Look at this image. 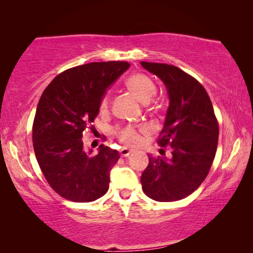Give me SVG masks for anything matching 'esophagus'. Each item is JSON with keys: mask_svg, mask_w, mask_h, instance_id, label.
Instances as JSON below:
<instances>
[{"mask_svg": "<svg viewBox=\"0 0 253 253\" xmlns=\"http://www.w3.org/2000/svg\"><path fill=\"white\" fill-rule=\"evenodd\" d=\"M131 153H132V151L129 150V148H126V147H123V148H121V151H120V154H121V157H124V158L129 157V155H130Z\"/></svg>", "mask_w": 253, "mask_h": 253, "instance_id": "1", "label": "esophagus"}]
</instances>
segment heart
<instances>
[{"label": "heart", "instance_id": "1", "mask_svg": "<svg viewBox=\"0 0 253 253\" xmlns=\"http://www.w3.org/2000/svg\"><path fill=\"white\" fill-rule=\"evenodd\" d=\"M126 87L136 98L139 100L141 103L146 105L151 101L155 93H157V87L152 79L143 74H133L131 75L126 82ZM109 99L108 96H105L101 101V110H106L108 108ZM145 127H141L139 130H136L132 126H126L124 129L119 130V137L126 145L129 146H138L143 141L141 133L146 132Z\"/></svg>", "mask_w": 253, "mask_h": 253}]
</instances>
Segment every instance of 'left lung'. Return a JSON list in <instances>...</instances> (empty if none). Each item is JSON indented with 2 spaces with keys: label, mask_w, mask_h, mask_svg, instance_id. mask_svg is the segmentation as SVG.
Instances as JSON below:
<instances>
[{
  "label": "left lung",
  "mask_w": 253,
  "mask_h": 253,
  "mask_svg": "<svg viewBox=\"0 0 253 253\" xmlns=\"http://www.w3.org/2000/svg\"><path fill=\"white\" fill-rule=\"evenodd\" d=\"M166 86L169 106L158 143L171 157L153 158L140 177L143 191L157 202H176L199 188L216 153L219 126L211 99L195 78L177 67L140 62Z\"/></svg>",
  "instance_id": "obj_1"
}]
</instances>
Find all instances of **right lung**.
Returning a JSON list of instances; mask_svg holds the SVG:
<instances>
[{"label":"right lung","mask_w":253,"mask_h":253,"mask_svg":"<svg viewBox=\"0 0 253 253\" xmlns=\"http://www.w3.org/2000/svg\"><path fill=\"white\" fill-rule=\"evenodd\" d=\"M130 68L127 62H92L65 70L47 86L33 122V147L47 182L56 193L89 203L108 191L116 150L86 151L83 132L100 112L107 89Z\"/></svg>","instance_id":"obj_1"}]
</instances>
